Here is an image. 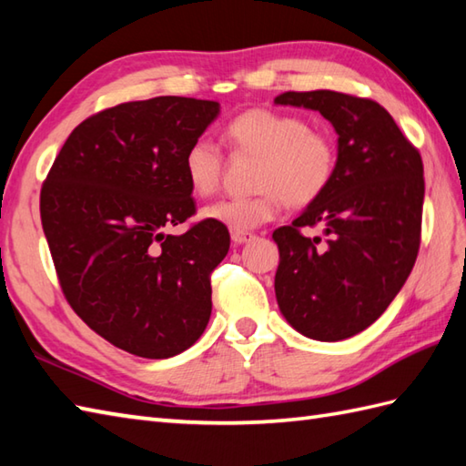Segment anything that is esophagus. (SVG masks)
<instances>
[{"mask_svg":"<svg viewBox=\"0 0 466 466\" xmlns=\"http://www.w3.org/2000/svg\"><path fill=\"white\" fill-rule=\"evenodd\" d=\"M230 236H232V242L234 244H246V242L254 240V234H250V232H236L234 230Z\"/></svg>","mask_w":466,"mask_h":466,"instance_id":"obj_1","label":"esophagus"}]
</instances>
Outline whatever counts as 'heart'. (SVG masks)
<instances>
[{"mask_svg":"<svg viewBox=\"0 0 466 466\" xmlns=\"http://www.w3.org/2000/svg\"><path fill=\"white\" fill-rule=\"evenodd\" d=\"M228 140L236 152L258 157L250 198H228L202 210L204 220L228 230L248 232L270 222L282 204L309 206L326 192L336 170V147L329 136L310 130L300 116L256 107L228 124ZM220 147L198 137L184 154V174L192 192L210 196L222 177Z\"/></svg>","mask_w":466,"mask_h":466,"instance_id":"1","label":"heart"}]
</instances>
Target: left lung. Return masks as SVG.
<instances>
[{
    "instance_id": "obj_1",
    "label": "left lung",
    "mask_w": 466,
    "mask_h": 466,
    "mask_svg": "<svg viewBox=\"0 0 466 466\" xmlns=\"http://www.w3.org/2000/svg\"><path fill=\"white\" fill-rule=\"evenodd\" d=\"M274 104L320 112L339 136L330 186L272 234L280 252L276 300L306 339H350L389 309L417 260L420 154L372 100L314 90L284 92ZM304 225H320L323 236L302 237Z\"/></svg>"
}]
</instances>
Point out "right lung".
I'll use <instances>...</instances> for the list:
<instances>
[{"mask_svg":"<svg viewBox=\"0 0 466 466\" xmlns=\"http://www.w3.org/2000/svg\"><path fill=\"white\" fill-rule=\"evenodd\" d=\"M220 104L160 96L87 117L69 134L39 196L44 234L76 314L110 344L170 359L200 339L212 314L210 274L228 228L196 212L184 154Z\"/></svg>","mask_w":466,"mask_h":466,"instance_id":"1","label":"right lung"}]
</instances>
